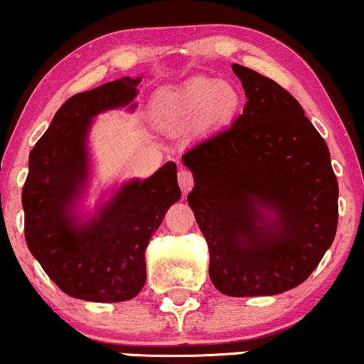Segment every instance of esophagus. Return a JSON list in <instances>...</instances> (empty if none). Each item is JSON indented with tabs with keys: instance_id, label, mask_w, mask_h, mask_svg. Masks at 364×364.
<instances>
[{
	"instance_id": "34e87169",
	"label": "esophagus",
	"mask_w": 364,
	"mask_h": 364,
	"mask_svg": "<svg viewBox=\"0 0 364 364\" xmlns=\"http://www.w3.org/2000/svg\"><path fill=\"white\" fill-rule=\"evenodd\" d=\"M178 183L181 186L183 193H188L191 186H193V174H191V171L186 169V167H181L178 173Z\"/></svg>"
}]
</instances>
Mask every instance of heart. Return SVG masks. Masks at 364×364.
Instances as JSON below:
<instances>
[{"mask_svg":"<svg viewBox=\"0 0 364 364\" xmlns=\"http://www.w3.org/2000/svg\"><path fill=\"white\" fill-rule=\"evenodd\" d=\"M210 102L215 110L228 114L237 107L238 95L226 82L203 79L190 82L181 90L164 91L157 98L155 109L162 121H185L202 115Z\"/></svg>","mask_w":364,"mask_h":364,"instance_id":"b5f03b06","label":"heart"}]
</instances>
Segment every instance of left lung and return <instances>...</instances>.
I'll return each instance as SVG.
<instances>
[{
	"label": "left lung",
	"mask_w": 364,
	"mask_h": 364,
	"mask_svg": "<svg viewBox=\"0 0 364 364\" xmlns=\"http://www.w3.org/2000/svg\"><path fill=\"white\" fill-rule=\"evenodd\" d=\"M243 114L183 155L188 203L209 245V277L231 297L306 282L335 238L338 183L325 139L273 79L233 63Z\"/></svg>",
	"instance_id": "left-lung-1"
}]
</instances>
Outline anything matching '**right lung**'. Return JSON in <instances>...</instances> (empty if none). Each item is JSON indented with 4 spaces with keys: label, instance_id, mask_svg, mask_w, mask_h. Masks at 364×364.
I'll use <instances>...</instances> for the list:
<instances>
[{
    "label": "right lung",
    "instance_id": "obj_1",
    "mask_svg": "<svg viewBox=\"0 0 364 364\" xmlns=\"http://www.w3.org/2000/svg\"><path fill=\"white\" fill-rule=\"evenodd\" d=\"M141 77H122L67 100L29 155L22 190L31 254L62 292L93 302L136 297L146 279L145 250L167 209L181 198L176 164L131 179L90 221L74 205L87 179V131L100 112L129 105Z\"/></svg>",
    "mask_w": 364,
    "mask_h": 364
}]
</instances>
